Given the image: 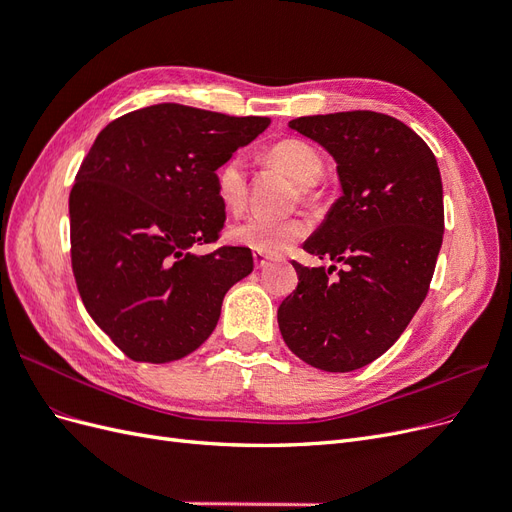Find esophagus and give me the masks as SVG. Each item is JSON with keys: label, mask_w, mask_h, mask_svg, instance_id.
<instances>
[{"label": "esophagus", "mask_w": 512, "mask_h": 512, "mask_svg": "<svg viewBox=\"0 0 512 512\" xmlns=\"http://www.w3.org/2000/svg\"><path fill=\"white\" fill-rule=\"evenodd\" d=\"M269 256L267 254H260V252H254V265H256V269H262V267H267L269 265Z\"/></svg>", "instance_id": "obj_1"}]
</instances>
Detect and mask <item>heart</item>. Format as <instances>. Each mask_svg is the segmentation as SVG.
I'll list each match as a JSON object with an SVG mask.
<instances>
[{"label": "heart", "mask_w": 512, "mask_h": 512, "mask_svg": "<svg viewBox=\"0 0 512 512\" xmlns=\"http://www.w3.org/2000/svg\"><path fill=\"white\" fill-rule=\"evenodd\" d=\"M267 160L299 183V196L307 203L316 198V183L324 175V160L320 151L301 138H284L267 149ZM215 194L228 211H241L247 198L245 162L241 156L226 158L215 170ZM307 222L301 218L269 220L252 215L235 226H230L228 237L232 243L250 247L252 252L267 256L282 254L284 250L305 237Z\"/></svg>", "instance_id": "obj_1"}]
</instances>
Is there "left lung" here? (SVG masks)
<instances>
[{
    "mask_svg": "<svg viewBox=\"0 0 512 512\" xmlns=\"http://www.w3.org/2000/svg\"><path fill=\"white\" fill-rule=\"evenodd\" d=\"M288 126L327 149L342 196L303 250L333 265L297 269L277 309L286 346L316 369L376 361L425 301L444 235L440 168L427 143L395 117L348 111ZM345 265L333 278L334 265Z\"/></svg>",
    "mask_w": 512,
    "mask_h": 512,
    "instance_id": "obj_1",
    "label": "left lung"
}]
</instances>
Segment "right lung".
Masks as SVG:
<instances>
[{
  "instance_id": "obj_1",
  "label": "right lung",
  "mask_w": 512,
  "mask_h": 512,
  "mask_svg": "<svg viewBox=\"0 0 512 512\" xmlns=\"http://www.w3.org/2000/svg\"><path fill=\"white\" fill-rule=\"evenodd\" d=\"M269 123L166 102L111 121L91 145L70 192L72 271L89 316L128 359L194 352L224 294L252 273L250 247H192L224 228L215 170Z\"/></svg>"
}]
</instances>
